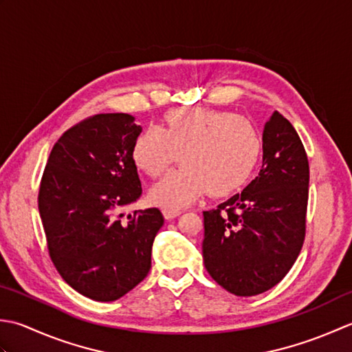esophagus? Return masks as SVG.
Returning a JSON list of instances; mask_svg holds the SVG:
<instances>
[{
    "mask_svg": "<svg viewBox=\"0 0 352 352\" xmlns=\"http://www.w3.org/2000/svg\"><path fill=\"white\" fill-rule=\"evenodd\" d=\"M162 216H164V219H166V220H173L177 216H181V211H166V210H164L162 211Z\"/></svg>",
    "mask_w": 352,
    "mask_h": 352,
    "instance_id": "obj_1",
    "label": "esophagus"
}]
</instances>
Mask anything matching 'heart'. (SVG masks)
Returning a JSON list of instances; mask_svg holds the SVG:
<instances>
[{
  "label": "heart",
  "mask_w": 352,
  "mask_h": 352,
  "mask_svg": "<svg viewBox=\"0 0 352 352\" xmlns=\"http://www.w3.org/2000/svg\"><path fill=\"white\" fill-rule=\"evenodd\" d=\"M263 141L245 117L205 107H179L164 116L162 127H147L131 147L133 166L157 176L177 160L182 167L170 171L148 191L153 205L181 211L208 191L226 197L248 184L260 162Z\"/></svg>",
  "instance_id": "obj_1"
}]
</instances>
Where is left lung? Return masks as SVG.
Wrapping results in <instances>:
<instances>
[{
	"instance_id": "obj_1",
	"label": "left lung",
	"mask_w": 352,
	"mask_h": 352,
	"mask_svg": "<svg viewBox=\"0 0 352 352\" xmlns=\"http://www.w3.org/2000/svg\"><path fill=\"white\" fill-rule=\"evenodd\" d=\"M310 168L295 127L279 112L263 131V167L239 195L204 211V263L235 296L276 285L295 264L305 236Z\"/></svg>"
}]
</instances>
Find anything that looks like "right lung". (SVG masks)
<instances>
[{
	"label": "right lung",
	"instance_id": "1",
	"mask_svg": "<svg viewBox=\"0 0 352 352\" xmlns=\"http://www.w3.org/2000/svg\"><path fill=\"white\" fill-rule=\"evenodd\" d=\"M142 131L129 113H98L71 127L50 153L38 206L54 267L80 295L111 302L138 285L152 266L164 225L157 208L121 221V208L141 197L131 160Z\"/></svg>",
	"mask_w": 352,
	"mask_h": 352
}]
</instances>
